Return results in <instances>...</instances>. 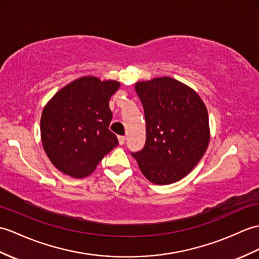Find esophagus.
<instances>
[{"label": "esophagus", "instance_id": "obj_1", "mask_svg": "<svg viewBox=\"0 0 259 259\" xmlns=\"http://www.w3.org/2000/svg\"><path fill=\"white\" fill-rule=\"evenodd\" d=\"M118 140H119V143H120V144H124V142H125V137H124V136H119V137H118Z\"/></svg>", "mask_w": 259, "mask_h": 259}]
</instances>
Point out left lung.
<instances>
[{"instance_id":"obj_1","label":"left lung","mask_w":259,"mask_h":259,"mask_svg":"<svg viewBox=\"0 0 259 259\" xmlns=\"http://www.w3.org/2000/svg\"><path fill=\"white\" fill-rule=\"evenodd\" d=\"M146 118L142 150L131 153L154 184L180 181L205 153L209 142L206 107L193 89L171 77L135 85Z\"/></svg>"}]
</instances>
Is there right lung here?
<instances>
[{
	"instance_id": "add662e5",
	"label": "right lung",
	"mask_w": 259,
	"mask_h": 259,
	"mask_svg": "<svg viewBox=\"0 0 259 259\" xmlns=\"http://www.w3.org/2000/svg\"><path fill=\"white\" fill-rule=\"evenodd\" d=\"M119 81L85 76L68 83L41 112L43 148L54 166L73 178L89 176L106 154L118 146L109 130V100Z\"/></svg>"
}]
</instances>
